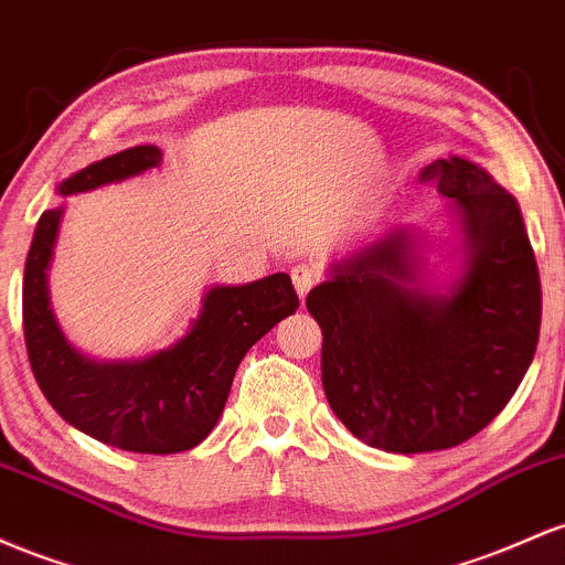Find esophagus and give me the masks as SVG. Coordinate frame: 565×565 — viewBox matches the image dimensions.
<instances>
[{
    "label": "esophagus",
    "instance_id": "1",
    "mask_svg": "<svg viewBox=\"0 0 565 565\" xmlns=\"http://www.w3.org/2000/svg\"><path fill=\"white\" fill-rule=\"evenodd\" d=\"M290 277H294V285H296V294L301 296V299H307V294L312 290V285L317 282V269L315 266H307V264H299L290 269Z\"/></svg>",
    "mask_w": 565,
    "mask_h": 565
}]
</instances>
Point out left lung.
<instances>
[{
	"label": "left lung",
	"mask_w": 565,
	"mask_h": 565,
	"mask_svg": "<svg viewBox=\"0 0 565 565\" xmlns=\"http://www.w3.org/2000/svg\"><path fill=\"white\" fill-rule=\"evenodd\" d=\"M422 181L451 198L465 224L467 266L451 294L414 285V243L401 230L333 264L307 296L333 414L390 454L446 451L488 427L523 382L542 322L515 198L461 157L427 164Z\"/></svg>",
	"instance_id": "obj_1"
}]
</instances>
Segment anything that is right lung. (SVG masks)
<instances>
[{
	"label": "right lung",
	"instance_id": "right-lung-1",
	"mask_svg": "<svg viewBox=\"0 0 565 565\" xmlns=\"http://www.w3.org/2000/svg\"><path fill=\"white\" fill-rule=\"evenodd\" d=\"M157 146H132L87 164L61 183V194L90 192L160 164ZM58 211H44L23 269V339L47 403L79 433L136 454L189 451L211 435L248 350L299 309L288 275L226 285L205 296L179 344L132 363H95L63 339L47 303V264Z\"/></svg>",
	"mask_w": 565,
	"mask_h": 565
}]
</instances>
